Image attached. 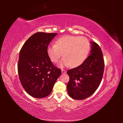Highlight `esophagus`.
Returning a JSON list of instances; mask_svg holds the SVG:
<instances>
[{
  "mask_svg": "<svg viewBox=\"0 0 123 123\" xmlns=\"http://www.w3.org/2000/svg\"><path fill=\"white\" fill-rule=\"evenodd\" d=\"M61 71H62V74H66V73L67 72L66 70H64L63 69H62L61 70Z\"/></svg>",
  "mask_w": 123,
  "mask_h": 123,
  "instance_id": "34e87169",
  "label": "esophagus"
}]
</instances>
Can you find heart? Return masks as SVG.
Instances as JSON below:
<instances>
[{
  "label": "heart",
  "mask_w": 123,
  "mask_h": 123,
  "mask_svg": "<svg viewBox=\"0 0 123 123\" xmlns=\"http://www.w3.org/2000/svg\"><path fill=\"white\" fill-rule=\"evenodd\" d=\"M90 44L83 36H64L56 41L47 48V53L51 61L56 63L60 57H64L59 63L60 67L75 68L81 64L87 58Z\"/></svg>",
  "instance_id": "obj_1"
}]
</instances>
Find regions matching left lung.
<instances>
[{
    "label": "left lung",
    "instance_id": "1",
    "mask_svg": "<svg viewBox=\"0 0 123 123\" xmlns=\"http://www.w3.org/2000/svg\"><path fill=\"white\" fill-rule=\"evenodd\" d=\"M90 54L83 63L69 70L67 85L69 95L77 100H83L95 92L103 78L105 62L103 52L98 44L90 42Z\"/></svg>",
    "mask_w": 123,
    "mask_h": 123
}]
</instances>
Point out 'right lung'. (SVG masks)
<instances>
[{
	"instance_id": "right-lung-1",
	"label": "right lung",
	"mask_w": 123,
	"mask_h": 123,
	"mask_svg": "<svg viewBox=\"0 0 123 123\" xmlns=\"http://www.w3.org/2000/svg\"><path fill=\"white\" fill-rule=\"evenodd\" d=\"M56 33L37 32L25 42L19 52L18 73L27 93L36 98L51 93L61 70L54 66L47 53L49 43Z\"/></svg>"
}]
</instances>
